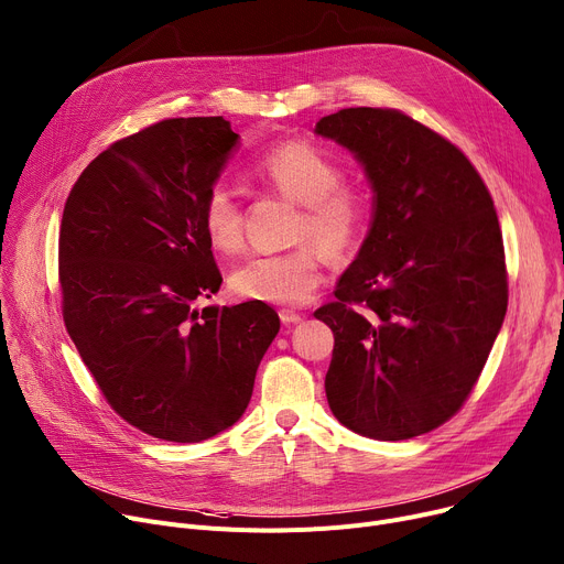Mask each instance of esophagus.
Listing matches in <instances>:
<instances>
[{"instance_id": "34e87169", "label": "esophagus", "mask_w": 564, "mask_h": 564, "mask_svg": "<svg viewBox=\"0 0 564 564\" xmlns=\"http://www.w3.org/2000/svg\"><path fill=\"white\" fill-rule=\"evenodd\" d=\"M279 317H281L283 324H299V322H304V315H302V313H294V311H288V308L279 311Z\"/></svg>"}]
</instances>
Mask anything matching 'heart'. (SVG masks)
I'll return each mask as SVG.
<instances>
[{"label":"heart","mask_w":564,"mask_h":564,"mask_svg":"<svg viewBox=\"0 0 564 564\" xmlns=\"http://www.w3.org/2000/svg\"><path fill=\"white\" fill-rule=\"evenodd\" d=\"M256 176L302 208L294 240H313L328 258L351 256L367 229L369 199L345 185L340 163L308 142H281L256 161ZM208 242L219 251L242 245V208L224 181L206 187L199 206ZM322 283V253L314 245H299L281 253H256L231 274V290L251 302L294 306L304 304Z\"/></svg>","instance_id":"b5f03b06"}]
</instances>
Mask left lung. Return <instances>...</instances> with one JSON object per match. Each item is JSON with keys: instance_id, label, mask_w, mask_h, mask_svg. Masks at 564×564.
Instances as JSON below:
<instances>
[{"instance_id": "left-lung-1", "label": "left lung", "mask_w": 564, "mask_h": 564, "mask_svg": "<svg viewBox=\"0 0 564 564\" xmlns=\"http://www.w3.org/2000/svg\"><path fill=\"white\" fill-rule=\"evenodd\" d=\"M315 133L349 149L371 185L367 238L315 311L335 345L326 399L371 440L454 417L508 308L495 202L456 144L392 108H343Z\"/></svg>"}]
</instances>
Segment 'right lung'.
I'll use <instances>...</instances> for the list:
<instances>
[{"mask_svg":"<svg viewBox=\"0 0 564 564\" xmlns=\"http://www.w3.org/2000/svg\"><path fill=\"white\" fill-rule=\"evenodd\" d=\"M238 142L224 118L163 120L112 142L65 202V328L110 408L159 440L234 426L281 328L262 302L195 306L221 285L202 197Z\"/></svg>","mask_w":564,"mask_h":564,"instance_id":"add662e5","label":"right lung"}]
</instances>
